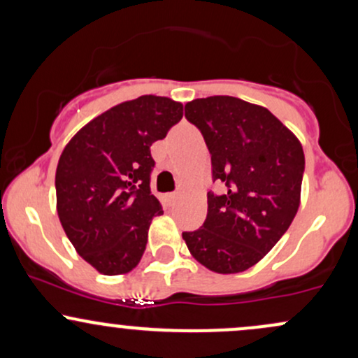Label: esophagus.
Segmentation results:
<instances>
[{"label":"esophagus","mask_w":358,"mask_h":358,"mask_svg":"<svg viewBox=\"0 0 358 358\" xmlns=\"http://www.w3.org/2000/svg\"><path fill=\"white\" fill-rule=\"evenodd\" d=\"M166 199H168V203H175L176 200H178V192L168 193V195H166Z\"/></svg>","instance_id":"obj_1"}]
</instances>
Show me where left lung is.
Here are the masks:
<instances>
[{
    "instance_id": "left-lung-1",
    "label": "left lung",
    "mask_w": 358,
    "mask_h": 358,
    "mask_svg": "<svg viewBox=\"0 0 358 358\" xmlns=\"http://www.w3.org/2000/svg\"><path fill=\"white\" fill-rule=\"evenodd\" d=\"M185 117L210 151L212 182L203 225L183 232L192 256L213 273L252 268L285 236L299 207L305 153L276 116L231 96L195 99Z\"/></svg>"
}]
</instances>
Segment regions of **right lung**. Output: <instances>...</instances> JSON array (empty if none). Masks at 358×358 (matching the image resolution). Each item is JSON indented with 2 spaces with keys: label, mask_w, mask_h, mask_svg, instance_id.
<instances>
[{
  "label": "right lung",
  "mask_w": 358,
  "mask_h": 358,
  "mask_svg": "<svg viewBox=\"0 0 358 358\" xmlns=\"http://www.w3.org/2000/svg\"><path fill=\"white\" fill-rule=\"evenodd\" d=\"M183 117L168 97L122 102L84 126L65 146L55 173L57 212L69 241L106 276L129 273L163 207L151 193V145Z\"/></svg>",
  "instance_id": "add662e5"
}]
</instances>
